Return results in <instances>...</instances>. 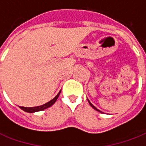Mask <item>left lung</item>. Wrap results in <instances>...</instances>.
Instances as JSON below:
<instances>
[{
	"label": "left lung",
	"mask_w": 146,
	"mask_h": 146,
	"mask_svg": "<svg viewBox=\"0 0 146 146\" xmlns=\"http://www.w3.org/2000/svg\"><path fill=\"white\" fill-rule=\"evenodd\" d=\"M88 101H89V100H88ZM89 103H90V106H92V108H94V110H95L98 111V112H101V111L99 110H98V109H97V108H96V107L94 106V105H92V103H91V102H90V101H89Z\"/></svg>",
	"instance_id": "left-lung-1"
}]
</instances>
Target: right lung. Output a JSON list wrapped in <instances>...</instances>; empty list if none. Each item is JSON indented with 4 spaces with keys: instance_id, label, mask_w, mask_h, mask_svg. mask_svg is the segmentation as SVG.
Instances as JSON below:
<instances>
[{
    "instance_id": "right-lung-1",
    "label": "right lung",
    "mask_w": 146,
    "mask_h": 146,
    "mask_svg": "<svg viewBox=\"0 0 146 146\" xmlns=\"http://www.w3.org/2000/svg\"><path fill=\"white\" fill-rule=\"evenodd\" d=\"M61 91V90H60ZM60 91L58 93V94L56 95L55 98H53L52 100H51L50 102H47V103H45L44 105H42V106H36V107H22L21 106L20 108L22 110L25 111V112H27V113H34V112H38V111H41V110H44L45 109H47L48 107L52 106V105L56 102V101L57 100V98L59 97V95H60Z\"/></svg>"
}]
</instances>
